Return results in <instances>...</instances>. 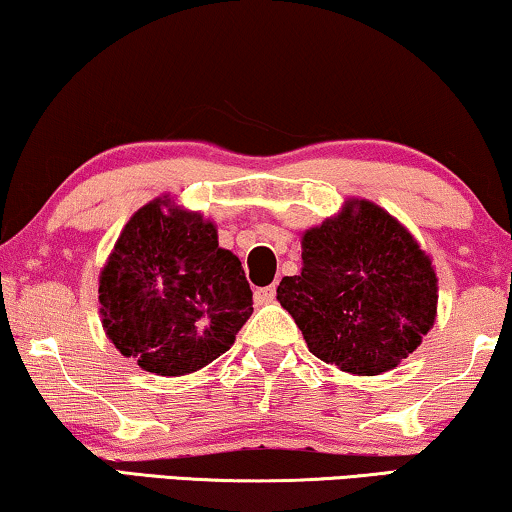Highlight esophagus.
I'll return each instance as SVG.
<instances>
[{
    "mask_svg": "<svg viewBox=\"0 0 512 512\" xmlns=\"http://www.w3.org/2000/svg\"><path fill=\"white\" fill-rule=\"evenodd\" d=\"M274 295H277V286L274 284L261 286L254 291V300H256V305H268V302L274 300Z\"/></svg>",
    "mask_w": 512,
    "mask_h": 512,
    "instance_id": "34e87169",
    "label": "esophagus"
}]
</instances>
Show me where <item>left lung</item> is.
<instances>
[{
  "label": "left lung",
  "mask_w": 512,
  "mask_h": 512,
  "mask_svg": "<svg viewBox=\"0 0 512 512\" xmlns=\"http://www.w3.org/2000/svg\"><path fill=\"white\" fill-rule=\"evenodd\" d=\"M436 274L411 233L369 201L346 203L302 238V272L277 300L309 351L360 376L397 367L436 316Z\"/></svg>",
  "instance_id": "1"
}]
</instances>
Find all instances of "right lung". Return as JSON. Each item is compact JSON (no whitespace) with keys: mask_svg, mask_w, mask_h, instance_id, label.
Wrapping results in <instances>:
<instances>
[{"mask_svg":"<svg viewBox=\"0 0 512 512\" xmlns=\"http://www.w3.org/2000/svg\"><path fill=\"white\" fill-rule=\"evenodd\" d=\"M99 305L117 351L159 376L217 360L254 311L240 258L219 247L214 224L161 198L124 226L101 272Z\"/></svg>","mask_w":512,"mask_h":512,"instance_id":"obj_1","label":"right lung"}]
</instances>
